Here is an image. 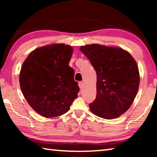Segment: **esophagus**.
<instances>
[{
	"label": "esophagus",
	"instance_id": "1",
	"mask_svg": "<svg viewBox=\"0 0 157 157\" xmlns=\"http://www.w3.org/2000/svg\"><path fill=\"white\" fill-rule=\"evenodd\" d=\"M78 85H79V88H80V89H82V88H83V86H84V83H83V82H79V83H78Z\"/></svg>",
	"mask_w": 157,
	"mask_h": 157
}]
</instances>
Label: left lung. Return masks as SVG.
Listing matches in <instances>:
<instances>
[{
	"label": "left lung",
	"instance_id": "obj_1",
	"mask_svg": "<svg viewBox=\"0 0 157 157\" xmlns=\"http://www.w3.org/2000/svg\"><path fill=\"white\" fill-rule=\"evenodd\" d=\"M81 52L91 62L97 75L96 98L89 104L100 118L113 119L131 107L139 90L140 76L136 61L121 48L86 45Z\"/></svg>",
	"mask_w": 157,
	"mask_h": 157
}]
</instances>
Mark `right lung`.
Here are the masks:
<instances>
[{
  "mask_svg": "<svg viewBox=\"0 0 157 157\" xmlns=\"http://www.w3.org/2000/svg\"><path fill=\"white\" fill-rule=\"evenodd\" d=\"M73 48L55 44L36 48L23 63L21 89L30 107L46 118L67 112L79 88L68 65Z\"/></svg>",
  "mask_w": 157,
  "mask_h": 157,
  "instance_id": "obj_1",
  "label": "right lung"
}]
</instances>
